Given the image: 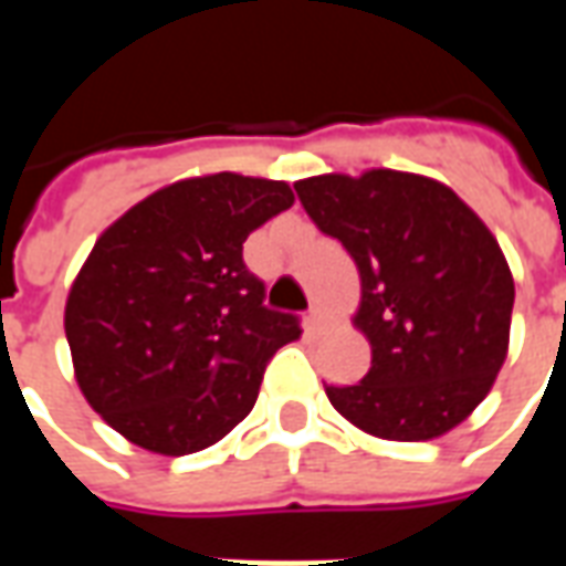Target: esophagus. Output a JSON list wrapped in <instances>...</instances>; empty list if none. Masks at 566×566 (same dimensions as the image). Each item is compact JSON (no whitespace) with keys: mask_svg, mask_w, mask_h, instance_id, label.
<instances>
[{"mask_svg":"<svg viewBox=\"0 0 566 566\" xmlns=\"http://www.w3.org/2000/svg\"><path fill=\"white\" fill-rule=\"evenodd\" d=\"M308 327H312L315 333L324 331V327H327V312H324L321 306L308 308Z\"/></svg>","mask_w":566,"mask_h":566,"instance_id":"esophagus-1","label":"esophagus"}]
</instances>
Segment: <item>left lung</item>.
Wrapping results in <instances>:
<instances>
[{"instance_id":"obj_1","label":"left lung","mask_w":566,"mask_h":566,"mask_svg":"<svg viewBox=\"0 0 566 566\" xmlns=\"http://www.w3.org/2000/svg\"><path fill=\"white\" fill-rule=\"evenodd\" d=\"M294 190L360 272L355 321L373 367L357 385H324L333 409L400 442L461 424L510 345L515 284L497 239L449 187L421 175H315Z\"/></svg>"}]
</instances>
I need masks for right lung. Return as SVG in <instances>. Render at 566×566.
<instances>
[{"label":"right lung","mask_w":566,"mask_h":566,"mask_svg":"<svg viewBox=\"0 0 566 566\" xmlns=\"http://www.w3.org/2000/svg\"><path fill=\"white\" fill-rule=\"evenodd\" d=\"M291 206L284 181L218 172L163 187L96 239L66 339L87 403L129 442L190 454L254 409L300 318L266 306L242 242Z\"/></svg>","instance_id":"right-lung-1"}]
</instances>
